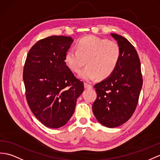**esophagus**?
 <instances>
[{"mask_svg": "<svg viewBox=\"0 0 160 160\" xmlns=\"http://www.w3.org/2000/svg\"><path fill=\"white\" fill-rule=\"evenodd\" d=\"M84 88H85V89H92L93 88V86L90 84L85 83H84Z\"/></svg>", "mask_w": 160, "mask_h": 160, "instance_id": "obj_1", "label": "esophagus"}]
</instances>
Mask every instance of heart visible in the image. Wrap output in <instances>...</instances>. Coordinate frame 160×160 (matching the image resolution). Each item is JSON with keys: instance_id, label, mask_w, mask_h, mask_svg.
<instances>
[{"instance_id": "1", "label": "heart", "mask_w": 160, "mask_h": 160, "mask_svg": "<svg viewBox=\"0 0 160 160\" xmlns=\"http://www.w3.org/2000/svg\"><path fill=\"white\" fill-rule=\"evenodd\" d=\"M77 50H68L65 54V62L74 72L79 73L85 65L88 66L81 72V79L90 81L99 77L107 79L110 77L120 60L119 46L107 38L89 35L77 42Z\"/></svg>"}]
</instances>
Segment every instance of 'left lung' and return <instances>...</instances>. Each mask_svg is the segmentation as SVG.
Listing matches in <instances>:
<instances>
[{"mask_svg": "<svg viewBox=\"0 0 160 160\" xmlns=\"http://www.w3.org/2000/svg\"><path fill=\"white\" fill-rule=\"evenodd\" d=\"M111 35L119 46L120 60L112 75L94 85L97 98L92 111L100 123L112 128L126 123L133 115L142 78L141 62L134 47L121 35Z\"/></svg>", "mask_w": 160, "mask_h": 160, "instance_id": "left-lung-1", "label": "left lung"}]
</instances>
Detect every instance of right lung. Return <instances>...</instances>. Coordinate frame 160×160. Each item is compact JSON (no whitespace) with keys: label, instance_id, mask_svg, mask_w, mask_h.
<instances>
[{"label":"right lung","instance_id":"1","mask_svg":"<svg viewBox=\"0 0 160 160\" xmlns=\"http://www.w3.org/2000/svg\"><path fill=\"white\" fill-rule=\"evenodd\" d=\"M71 37L51 36L38 41L27 56L23 79L28 106L44 126L59 128L71 119L83 83L65 62Z\"/></svg>","mask_w":160,"mask_h":160}]
</instances>
